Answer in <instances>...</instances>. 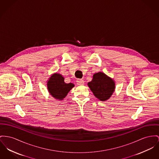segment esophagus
I'll use <instances>...</instances> for the list:
<instances>
[{"label": "esophagus", "mask_w": 159, "mask_h": 159, "mask_svg": "<svg viewBox=\"0 0 159 159\" xmlns=\"http://www.w3.org/2000/svg\"><path fill=\"white\" fill-rule=\"evenodd\" d=\"M76 83L78 85H83L84 83V81L82 79H78L76 80Z\"/></svg>", "instance_id": "1"}]
</instances>
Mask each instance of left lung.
<instances>
[{
  "label": "left lung",
  "instance_id": "obj_1",
  "mask_svg": "<svg viewBox=\"0 0 159 159\" xmlns=\"http://www.w3.org/2000/svg\"><path fill=\"white\" fill-rule=\"evenodd\" d=\"M88 85L95 96L102 101L112 95L115 89L113 80L102 72L93 75V80L88 83Z\"/></svg>",
  "mask_w": 159,
  "mask_h": 159
}]
</instances>
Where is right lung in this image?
<instances>
[{
  "label": "right lung",
  "instance_id": "right-lung-1",
  "mask_svg": "<svg viewBox=\"0 0 159 159\" xmlns=\"http://www.w3.org/2000/svg\"><path fill=\"white\" fill-rule=\"evenodd\" d=\"M62 75L53 74L48 82V89L51 95L55 98L61 100L64 98L69 92L74 87L72 83H65Z\"/></svg>",
  "mask_w": 159,
  "mask_h": 159
}]
</instances>
